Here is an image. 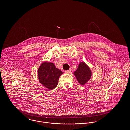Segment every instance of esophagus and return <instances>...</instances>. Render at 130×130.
I'll return each mask as SVG.
<instances>
[{"mask_svg": "<svg viewBox=\"0 0 130 130\" xmlns=\"http://www.w3.org/2000/svg\"><path fill=\"white\" fill-rule=\"evenodd\" d=\"M71 70H68V71H65V73H66V74H69V73H70V72H71Z\"/></svg>", "mask_w": 130, "mask_h": 130, "instance_id": "34e87169", "label": "esophagus"}]
</instances>
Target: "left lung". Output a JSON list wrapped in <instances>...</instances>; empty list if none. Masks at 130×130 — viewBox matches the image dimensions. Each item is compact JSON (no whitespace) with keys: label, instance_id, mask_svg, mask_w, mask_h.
Here are the masks:
<instances>
[{"label":"left lung","instance_id":"obj_1","mask_svg":"<svg viewBox=\"0 0 130 130\" xmlns=\"http://www.w3.org/2000/svg\"><path fill=\"white\" fill-rule=\"evenodd\" d=\"M74 74L79 84L84 86L90 80L92 75V72L90 68L84 62H80Z\"/></svg>","mask_w":130,"mask_h":130}]
</instances>
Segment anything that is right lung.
<instances>
[{
  "instance_id": "add662e5",
  "label": "right lung",
  "mask_w": 130,
  "mask_h": 130,
  "mask_svg": "<svg viewBox=\"0 0 130 130\" xmlns=\"http://www.w3.org/2000/svg\"><path fill=\"white\" fill-rule=\"evenodd\" d=\"M62 74L53 62L48 61L42 63L37 69L39 82L49 90L54 89L57 86L59 78Z\"/></svg>"
}]
</instances>
